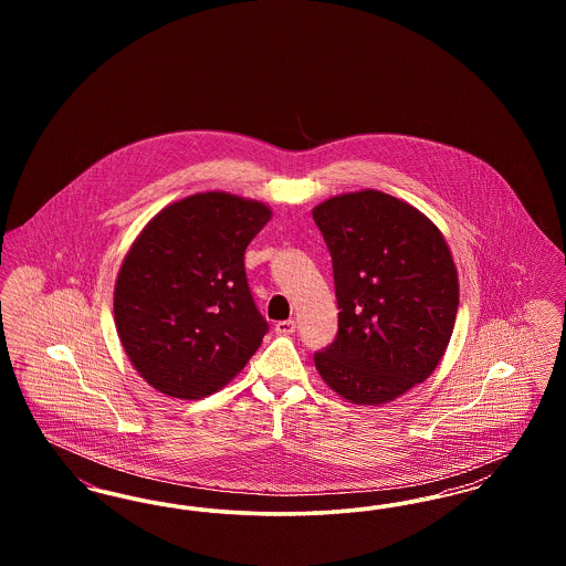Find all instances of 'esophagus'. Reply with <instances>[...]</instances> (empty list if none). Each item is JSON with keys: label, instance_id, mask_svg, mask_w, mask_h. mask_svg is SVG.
<instances>
[{"label": "esophagus", "instance_id": "obj_1", "mask_svg": "<svg viewBox=\"0 0 566 566\" xmlns=\"http://www.w3.org/2000/svg\"><path fill=\"white\" fill-rule=\"evenodd\" d=\"M296 331V321H280V323H275V333L277 335H293Z\"/></svg>", "mask_w": 566, "mask_h": 566}]
</instances>
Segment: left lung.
Wrapping results in <instances>:
<instances>
[{"mask_svg":"<svg viewBox=\"0 0 566 566\" xmlns=\"http://www.w3.org/2000/svg\"><path fill=\"white\" fill-rule=\"evenodd\" d=\"M333 261L339 328L314 354L324 381L346 401L388 403L424 381L450 344L458 273L431 220L379 190L339 195L314 208Z\"/></svg>","mask_w":566,"mask_h":566,"instance_id":"1","label":"left lung"}]
</instances>
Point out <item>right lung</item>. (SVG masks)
<instances>
[{
    "mask_svg": "<svg viewBox=\"0 0 566 566\" xmlns=\"http://www.w3.org/2000/svg\"><path fill=\"white\" fill-rule=\"evenodd\" d=\"M268 206L199 192L155 216L118 271L114 321L139 376L163 395L201 399L259 350L261 316L243 252L270 222Z\"/></svg>",
    "mask_w": 566,
    "mask_h": 566,
    "instance_id": "right-lung-1",
    "label": "right lung"
}]
</instances>
